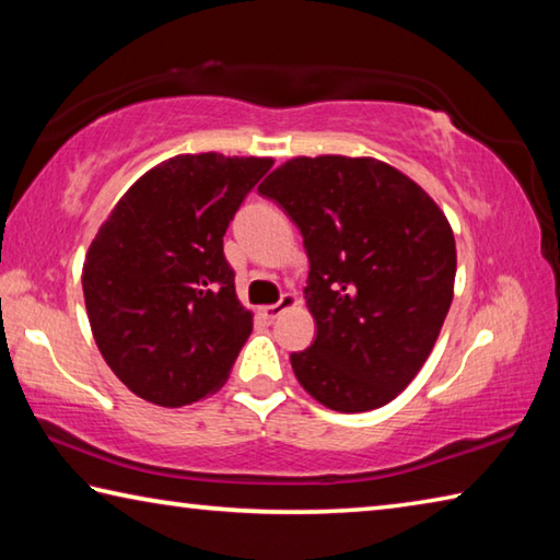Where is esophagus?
<instances>
[{
    "instance_id": "esophagus-1",
    "label": "esophagus",
    "mask_w": 560,
    "mask_h": 560,
    "mask_svg": "<svg viewBox=\"0 0 560 560\" xmlns=\"http://www.w3.org/2000/svg\"><path fill=\"white\" fill-rule=\"evenodd\" d=\"M293 306H299V299L291 296V293H283L279 303H269V306H261L259 311H261L264 318L273 320L277 316H281L283 311H289V308H293Z\"/></svg>"
}]
</instances>
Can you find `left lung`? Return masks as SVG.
<instances>
[{
	"label": "left lung",
	"mask_w": 560,
	"mask_h": 560,
	"mask_svg": "<svg viewBox=\"0 0 560 560\" xmlns=\"http://www.w3.org/2000/svg\"><path fill=\"white\" fill-rule=\"evenodd\" d=\"M303 234L314 346L293 375L336 412L395 400L430 358L454 299L457 246L440 205L375 158H291L259 185Z\"/></svg>",
	"instance_id": "obj_1"
}]
</instances>
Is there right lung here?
<instances>
[{
  "label": "right lung",
  "mask_w": 560,
  "mask_h": 560,
  "mask_svg": "<svg viewBox=\"0 0 560 560\" xmlns=\"http://www.w3.org/2000/svg\"><path fill=\"white\" fill-rule=\"evenodd\" d=\"M271 158L175 155L128 187L83 261V301L103 360L143 400L183 407L230 377L252 311L222 236Z\"/></svg>",
  "instance_id": "right-lung-1"
}]
</instances>
